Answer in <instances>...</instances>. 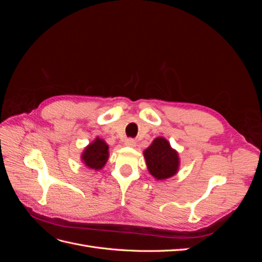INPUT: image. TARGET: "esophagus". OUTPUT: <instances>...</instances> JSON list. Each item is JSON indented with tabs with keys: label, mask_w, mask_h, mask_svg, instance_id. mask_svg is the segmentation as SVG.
Instances as JSON below:
<instances>
[{
	"label": "esophagus",
	"mask_w": 262,
	"mask_h": 262,
	"mask_svg": "<svg viewBox=\"0 0 262 262\" xmlns=\"http://www.w3.org/2000/svg\"><path fill=\"white\" fill-rule=\"evenodd\" d=\"M124 144H125L126 146L134 147V146L137 145V141L134 140V139H126V140H125V142H124Z\"/></svg>",
	"instance_id": "34e87169"
}]
</instances>
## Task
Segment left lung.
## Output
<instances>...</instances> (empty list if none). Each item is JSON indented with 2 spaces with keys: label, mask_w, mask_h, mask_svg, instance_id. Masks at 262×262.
I'll use <instances>...</instances> for the list:
<instances>
[{
  "label": "left lung",
  "mask_w": 262,
  "mask_h": 262,
  "mask_svg": "<svg viewBox=\"0 0 262 262\" xmlns=\"http://www.w3.org/2000/svg\"><path fill=\"white\" fill-rule=\"evenodd\" d=\"M144 157L149 173L157 180L170 178L178 171L177 150L171 148L169 142L162 137L156 138L144 150Z\"/></svg>",
  "instance_id": "1"
}]
</instances>
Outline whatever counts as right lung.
Returning a JSON list of instances; mask_svg holds the SVG:
<instances>
[{
    "label": "right lung",
    "instance_id": "right-lung-1",
    "mask_svg": "<svg viewBox=\"0 0 262 262\" xmlns=\"http://www.w3.org/2000/svg\"><path fill=\"white\" fill-rule=\"evenodd\" d=\"M109 146L107 145L106 142L96 138L92 142L91 144L87 145L82 153V162L87 166L89 168L99 170L104 167L105 164L108 161Z\"/></svg>",
    "mask_w": 262,
    "mask_h": 262
}]
</instances>
